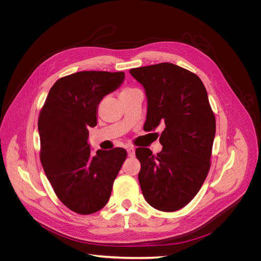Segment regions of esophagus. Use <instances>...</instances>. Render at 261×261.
<instances>
[{"label":"esophagus","instance_id":"obj_1","mask_svg":"<svg viewBox=\"0 0 261 261\" xmlns=\"http://www.w3.org/2000/svg\"><path fill=\"white\" fill-rule=\"evenodd\" d=\"M127 154L128 156H134V154H135V149H134V147L127 148Z\"/></svg>","mask_w":261,"mask_h":261}]
</instances>
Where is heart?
<instances>
[{"instance_id": "b5f03b06", "label": "heart", "mask_w": 261, "mask_h": 261, "mask_svg": "<svg viewBox=\"0 0 261 261\" xmlns=\"http://www.w3.org/2000/svg\"><path fill=\"white\" fill-rule=\"evenodd\" d=\"M132 90H134V89H130V88H125V89H123V90H122V92H121L120 96H123V94H126L127 92L132 91Z\"/></svg>"}]
</instances>
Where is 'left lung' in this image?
Returning <instances> with one entry per match:
<instances>
[{
    "instance_id": "left-lung-1",
    "label": "left lung",
    "mask_w": 261,
    "mask_h": 261,
    "mask_svg": "<svg viewBox=\"0 0 261 261\" xmlns=\"http://www.w3.org/2000/svg\"><path fill=\"white\" fill-rule=\"evenodd\" d=\"M147 97L148 132L163 126L162 150L137 148L138 179L150 206L165 212L185 207L199 192L210 169L216 117L200 78L172 63L132 68Z\"/></svg>"
}]
</instances>
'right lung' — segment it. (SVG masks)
<instances>
[{
	"label": "right lung",
	"instance_id": "1",
	"mask_svg": "<svg viewBox=\"0 0 261 261\" xmlns=\"http://www.w3.org/2000/svg\"><path fill=\"white\" fill-rule=\"evenodd\" d=\"M125 80L124 72L85 70L62 77L49 91L38 121L40 160L59 199L72 211L91 215L110 199L126 150L91 153L89 128L98 106Z\"/></svg>",
	"mask_w": 261,
	"mask_h": 261
}]
</instances>
